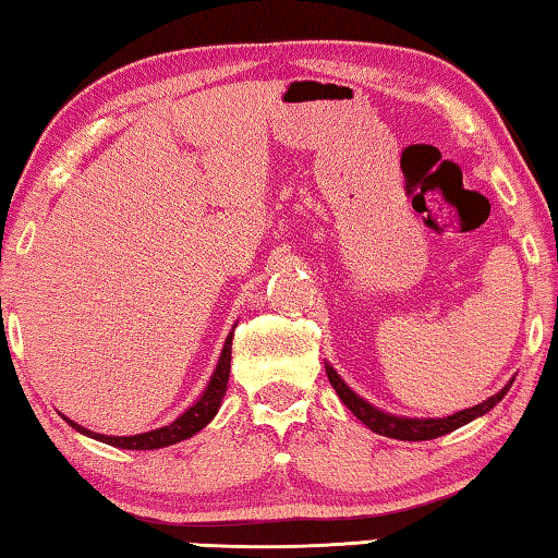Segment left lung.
Segmentation results:
<instances>
[{
    "instance_id": "obj_1",
    "label": "left lung",
    "mask_w": 558,
    "mask_h": 558,
    "mask_svg": "<svg viewBox=\"0 0 558 558\" xmlns=\"http://www.w3.org/2000/svg\"><path fill=\"white\" fill-rule=\"evenodd\" d=\"M325 373H327V379H330V385L335 387V392H338V397L344 402V407H348V410L355 414L362 424H367V427L377 432V435L390 437V439H402V441L437 439L441 435H449V432L464 427V424H470L472 420L494 410V407L504 400V395L509 392L511 383H514V377H511L497 395L486 397L484 402L470 407V410L447 414V417H400V414L377 410V407L369 404L365 397L355 395V390H350V387L344 385V379L335 373L330 362H325Z\"/></svg>"
}]
</instances>
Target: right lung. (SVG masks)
<instances>
[{"label":"right lung","instance_id":"add662e5","mask_svg":"<svg viewBox=\"0 0 558 558\" xmlns=\"http://www.w3.org/2000/svg\"><path fill=\"white\" fill-rule=\"evenodd\" d=\"M235 330V327H233ZM233 330L228 335L226 342H223V350H220V357H218V365L214 369V375H210L206 390L201 392V397L196 402H193L189 410H185L181 417H175L173 422L163 424V427L151 429V432H141V435H131V437H111V435H99V432H92L82 427V424H76L74 420H69L61 414V417L66 420V424H72L76 432H82V435L92 437V439H99L104 445H111V447H119V449H161V447H171L175 441H183L201 432L206 424L216 417L218 410H220V402H223L226 390H228V375H231V344H233Z\"/></svg>","mask_w":558,"mask_h":558}]
</instances>
